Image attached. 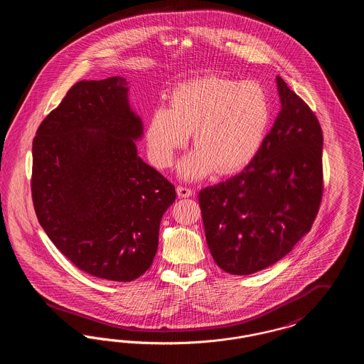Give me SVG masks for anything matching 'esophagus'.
<instances>
[{"mask_svg":"<svg viewBox=\"0 0 364 364\" xmlns=\"http://www.w3.org/2000/svg\"><path fill=\"white\" fill-rule=\"evenodd\" d=\"M177 195H178V198H191L193 195V192L187 187H177Z\"/></svg>","mask_w":364,"mask_h":364,"instance_id":"esophagus-1","label":"esophagus"}]
</instances>
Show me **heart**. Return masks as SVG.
<instances>
[{"label": "heart", "mask_w": 364, "mask_h": 364, "mask_svg": "<svg viewBox=\"0 0 364 364\" xmlns=\"http://www.w3.org/2000/svg\"><path fill=\"white\" fill-rule=\"evenodd\" d=\"M270 122L272 102L259 82L206 76L176 87L171 107H156L146 143L156 166L169 168L192 132L196 149L181 161L178 173L198 180L215 169L221 174L244 169L259 153Z\"/></svg>", "instance_id": "obj_1"}]
</instances>
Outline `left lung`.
I'll list each match as a JSON object with an SVG mask.
<instances>
[{
    "label": "left lung",
    "mask_w": 364,
    "mask_h": 364,
    "mask_svg": "<svg viewBox=\"0 0 364 364\" xmlns=\"http://www.w3.org/2000/svg\"><path fill=\"white\" fill-rule=\"evenodd\" d=\"M281 110L242 173L199 192L208 250L230 274L263 270L310 232L322 199L323 136L307 104L277 76Z\"/></svg>",
    "instance_id": "obj_1"
}]
</instances>
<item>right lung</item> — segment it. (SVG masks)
Instances as JSON below:
<instances>
[{"label":"right lung","mask_w":364,"mask_h":364,"mask_svg":"<svg viewBox=\"0 0 364 364\" xmlns=\"http://www.w3.org/2000/svg\"><path fill=\"white\" fill-rule=\"evenodd\" d=\"M122 76L82 80L33 141V202L54 245L94 277L129 282L153 263L176 190L138 156L143 124Z\"/></svg>","instance_id":"1"}]
</instances>
